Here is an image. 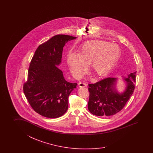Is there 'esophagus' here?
I'll list each match as a JSON object with an SVG mask.
<instances>
[{"mask_svg": "<svg viewBox=\"0 0 153 153\" xmlns=\"http://www.w3.org/2000/svg\"><path fill=\"white\" fill-rule=\"evenodd\" d=\"M78 85H79V86L80 88H83V87H86V86H87V84H86V83L80 82H79Z\"/></svg>", "mask_w": 153, "mask_h": 153, "instance_id": "obj_1", "label": "esophagus"}]
</instances>
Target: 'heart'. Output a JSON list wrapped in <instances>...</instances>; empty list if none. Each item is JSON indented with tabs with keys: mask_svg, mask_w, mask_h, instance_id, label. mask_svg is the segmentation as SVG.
<instances>
[{
	"mask_svg": "<svg viewBox=\"0 0 153 153\" xmlns=\"http://www.w3.org/2000/svg\"><path fill=\"white\" fill-rule=\"evenodd\" d=\"M120 55L119 48L115 44L101 40L85 42L79 54L69 52L67 56L71 72L76 79L82 77L91 64V70L97 78L104 77L111 72Z\"/></svg>",
	"mask_w": 153,
	"mask_h": 153,
	"instance_id": "obj_1",
	"label": "heart"
}]
</instances>
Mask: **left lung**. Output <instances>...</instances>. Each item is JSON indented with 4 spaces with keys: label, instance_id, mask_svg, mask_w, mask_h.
<instances>
[{
    "label": "left lung",
    "instance_id": "8db88e82",
    "mask_svg": "<svg viewBox=\"0 0 153 153\" xmlns=\"http://www.w3.org/2000/svg\"><path fill=\"white\" fill-rule=\"evenodd\" d=\"M136 72L125 78L126 87L119 94L115 89L117 78H105L94 84H88L90 92L88 109L91 114L100 117H109L117 114L125 107L134 90Z\"/></svg>",
    "mask_w": 153,
    "mask_h": 153
}]
</instances>
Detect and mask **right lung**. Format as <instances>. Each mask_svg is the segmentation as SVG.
Here are the masks:
<instances>
[{
  "label": "right lung",
  "mask_w": 153,
  "mask_h": 153,
  "mask_svg": "<svg viewBox=\"0 0 153 153\" xmlns=\"http://www.w3.org/2000/svg\"><path fill=\"white\" fill-rule=\"evenodd\" d=\"M76 37L59 34L40 45L29 65L23 92L33 109L48 118L62 116L68 109V97L76 83L66 81L57 67L67 42Z\"/></svg>",
  "instance_id": "add662e5"
}]
</instances>
